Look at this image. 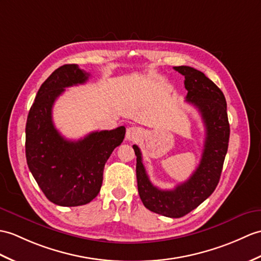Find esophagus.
Segmentation results:
<instances>
[{
  "label": "esophagus",
  "mask_w": 261,
  "mask_h": 261,
  "mask_svg": "<svg viewBox=\"0 0 261 261\" xmlns=\"http://www.w3.org/2000/svg\"><path fill=\"white\" fill-rule=\"evenodd\" d=\"M125 137L130 141H136L139 138L142 137V130L140 128H138V126H130V128L126 130Z\"/></svg>",
  "instance_id": "1"
}]
</instances>
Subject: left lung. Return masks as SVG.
Here are the masks:
<instances>
[{
	"label": "left lung",
	"mask_w": 261,
	"mask_h": 261,
	"mask_svg": "<svg viewBox=\"0 0 261 261\" xmlns=\"http://www.w3.org/2000/svg\"><path fill=\"white\" fill-rule=\"evenodd\" d=\"M173 69L185 75L186 100L198 109L203 120L205 139L199 166L186 182L172 190H161L151 184L138 145H133V150L137 155L138 191L144 207L169 218H180L196 209L215 191L227 154L230 126L222 91L201 71L186 65Z\"/></svg>",
	"instance_id": "left-lung-1"
}]
</instances>
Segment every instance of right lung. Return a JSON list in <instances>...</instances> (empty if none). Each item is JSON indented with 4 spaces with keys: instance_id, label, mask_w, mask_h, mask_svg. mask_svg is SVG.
Segmentation results:
<instances>
[{
    "instance_id": "right-lung-1",
    "label": "right lung",
    "mask_w": 261,
    "mask_h": 261,
    "mask_svg": "<svg viewBox=\"0 0 261 261\" xmlns=\"http://www.w3.org/2000/svg\"><path fill=\"white\" fill-rule=\"evenodd\" d=\"M89 76L77 64L60 66L39 89L27 120L25 154L30 171L45 197L63 207L87 204L98 196L106 162L125 135L124 126H119L71 141L56 129L54 102L65 88L86 83Z\"/></svg>"
}]
</instances>
